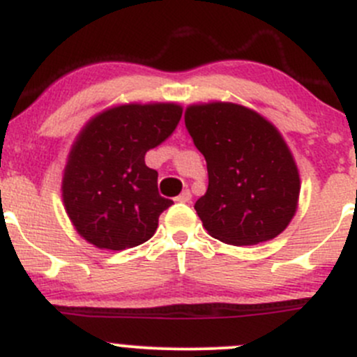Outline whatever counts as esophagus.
<instances>
[{"mask_svg": "<svg viewBox=\"0 0 357 357\" xmlns=\"http://www.w3.org/2000/svg\"><path fill=\"white\" fill-rule=\"evenodd\" d=\"M176 202H181V204H188V202H192V193H190V190H185L181 195L176 197Z\"/></svg>", "mask_w": 357, "mask_h": 357, "instance_id": "esophagus-1", "label": "esophagus"}]
</instances>
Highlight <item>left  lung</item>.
Returning a JSON list of instances; mask_svg holds the SVG:
<instances>
[{
  "instance_id": "8db88e82",
  "label": "left lung",
  "mask_w": 357,
  "mask_h": 357,
  "mask_svg": "<svg viewBox=\"0 0 357 357\" xmlns=\"http://www.w3.org/2000/svg\"><path fill=\"white\" fill-rule=\"evenodd\" d=\"M185 124L207 162L208 186L195 211L208 235L229 245L278 236L301 193L297 165L278 129L228 102L190 105Z\"/></svg>"
}]
</instances>
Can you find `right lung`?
Segmentation results:
<instances>
[{
    "instance_id": "right-lung-1",
    "label": "right lung",
    "mask_w": 357,
    "mask_h": 357,
    "mask_svg": "<svg viewBox=\"0 0 357 357\" xmlns=\"http://www.w3.org/2000/svg\"><path fill=\"white\" fill-rule=\"evenodd\" d=\"M178 103H129L93 117L72 145L62 197L72 225L86 242L124 250L150 240L172 200L158 195L157 171L145 153L172 135Z\"/></svg>"
}]
</instances>
